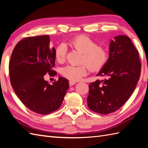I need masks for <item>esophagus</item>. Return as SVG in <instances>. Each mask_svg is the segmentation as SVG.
I'll return each mask as SVG.
<instances>
[{
    "label": "esophagus",
    "instance_id": "1",
    "mask_svg": "<svg viewBox=\"0 0 148 148\" xmlns=\"http://www.w3.org/2000/svg\"><path fill=\"white\" fill-rule=\"evenodd\" d=\"M76 84V81H69V84H70L71 86H73V85H74V84Z\"/></svg>",
    "mask_w": 148,
    "mask_h": 148
}]
</instances>
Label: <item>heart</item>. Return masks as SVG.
Wrapping results in <instances>:
<instances>
[{"mask_svg":"<svg viewBox=\"0 0 148 148\" xmlns=\"http://www.w3.org/2000/svg\"><path fill=\"white\" fill-rule=\"evenodd\" d=\"M67 45L82 53L80 65H66L61 70V73L68 79L76 81L87 74L88 69L98 71L101 69L108 59V51L104 46L97 45L95 41L86 36H78L69 40ZM66 47L63 44L57 46L55 51L56 61L63 63L65 60Z\"/></svg>","mask_w":148,"mask_h":148,"instance_id":"obj_1","label":"heart"}]
</instances>
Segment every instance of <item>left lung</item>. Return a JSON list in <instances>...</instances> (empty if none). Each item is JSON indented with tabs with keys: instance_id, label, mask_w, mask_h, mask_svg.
Segmentation results:
<instances>
[{
	"instance_id": "left-lung-1",
	"label": "left lung",
	"mask_w": 148,
	"mask_h": 148,
	"mask_svg": "<svg viewBox=\"0 0 148 148\" xmlns=\"http://www.w3.org/2000/svg\"><path fill=\"white\" fill-rule=\"evenodd\" d=\"M109 51L108 62L97 74L106 79L90 83L87 99L89 109L102 114L124 105L136 88L141 71L139 53L128 37H115Z\"/></svg>"
}]
</instances>
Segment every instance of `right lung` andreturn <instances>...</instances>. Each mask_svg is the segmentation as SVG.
I'll list each match as a JSON object with an SVG mask.
<instances>
[{"instance_id": "right-lung-1", "label": "right lung", "mask_w": 148, "mask_h": 148, "mask_svg": "<svg viewBox=\"0 0 148 148\" xmlns=\"http://www.w3.org/2000/svg\"><path fill=\"white\" fill-rule=\"evenodd\" d=\"M48 35L25 37L12 51L9 64L11 86L21 102L31 111L48 114L60 107L69 88V81L59 77L52 84L44 79L54 76V47L49 48Z\"/></svg>"}]
</instances>
